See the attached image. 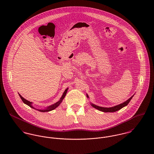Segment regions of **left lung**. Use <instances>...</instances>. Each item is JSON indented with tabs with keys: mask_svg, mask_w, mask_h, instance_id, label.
Masks as SVG:
<instances>
[{
	"mask_svg": "<svg viewBox=\"0 0 154 154\" xmlns=\"http://www.w3.org/2000/svg\"><path fill=\"white\" fill-rule=\"evenodd\" d=\"M87 97H88V95H87ZM133 97V95L132 96L129 100H128L126 101L119 104V105H117V106H116L114 107H110V108H106V107H100V106H97L96 105H94L93 104H91V106L94 107L95 109H98L100 111H103V112H115V111H117L118 110H120L121 109H122L123 107H125L126 106H127L129 102L131 101V100H132V97Z\"/></svg>",
	"mask_w": 154,
	"mask_h": 154,
	"instance_id": "1",
	"label": "left lung"
}]
</instances>
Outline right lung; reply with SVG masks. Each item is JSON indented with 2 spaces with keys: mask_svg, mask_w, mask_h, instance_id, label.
<instances>
[{
  "mask_svg": "<svg viewBox=\"0 0 154 154\" xmlns=\"http://www.w3.org/2000/svg\"><path fill=\"white\" fill-rule=\"evenodd\" d=\"M67 89H68V88H67L66 90L65 91V92H64V93L63 94V95H62V97H61V98H60V101H59L58 102H57L56 103H55L54 104H53V105H51V106H49V107H47L45 110H38L40 111H42V112H47V111H51V110H54V109H55L56 107H57L59 106V104L62 103V100H63V99L65 98V97L66 96V93H67ZM19 95H20V98H21V100H22V101L23 102V103H25V104H26V105H28V106H29L30 107H31V108H32V109H34V107L32 106V103L31 102H30V101H28V100H25V98H23V97H22V96L19 94Z\"/></svg>",
  "mask_w": 154,
  "mask_h": 154,
  "instance_id": "1",
  "label": "right lung"
}]
</instances>
